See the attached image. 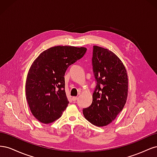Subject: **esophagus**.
<instances>
[{
	"mask_svg": "<svg viewBox=\"0 0 157 157\" xmlns=\"http://www.w3.org/2000/svg\"><path fill=\"white\" fill-rule=\"evenodd\" d=\"M77 99H78V98H77V97H73V98H72V99H73V101H77Z\"/></svg>",
	"mask_w": 157,
	"mask_h": 157,
	"instance_id": "obj_1",
	"label": "esophagus"
}]
</instances>
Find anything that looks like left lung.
Returning <instances> with one entry per match:
<instances>
[{
  "label": "left lung",
  "mask_w": 157,
  "mask_h": 157,
  "mask_svg": "<svg viewBox=\"0 0 157 157\" xmlns=\"http://www.w3.org/2000/svg\"><path fill=\"white\" fill-rule=\"evenodd\" d=\"M92 65L97 84L91 105L83 109V114L90 123L101 127L111 123L124 108L128 78L122 61L109 49L94 46Z\"/></svg>",
  "instance_id": "obj_1"
}]
</instances>
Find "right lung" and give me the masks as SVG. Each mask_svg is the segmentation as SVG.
<instances>
[{"mask_svg": "<svg viewBox=\"0 0 157 157\" xmlns=\"http://www.w3.org/2000/svg\"><path fill=\"white\" fill-rule=\"evenodd\" d=\"M86 50L84 47L56 46L42 52L33 61L26 80V99L33 115L39 122H53L67 108L65 71L82 58Z\"/></svg>", "mask_w": 157, "mask_h": 157, "instance_id": "1", "label": "right lung"}]
</instances>
